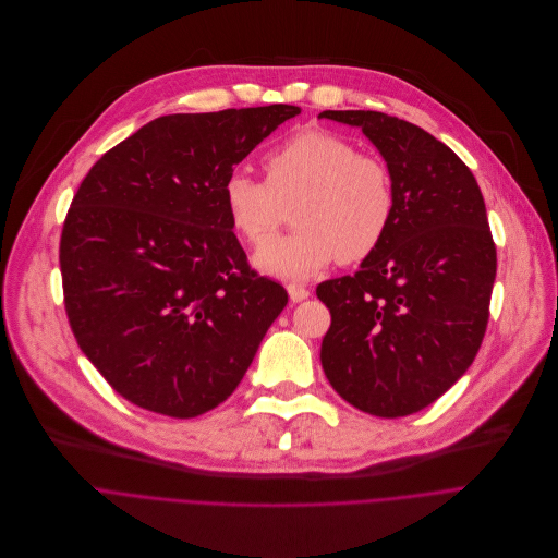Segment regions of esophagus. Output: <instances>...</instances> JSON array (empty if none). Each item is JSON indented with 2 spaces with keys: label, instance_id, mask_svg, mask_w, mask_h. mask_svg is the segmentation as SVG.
<instances>
[{
  "label": "esophagus",
  "instance_id": "esophagus-1",
  "mask_svg": "<svg viewBox=\"0 0 558 558\" xmlns=\"http://www.w3.org/2000/svg\"><path fill=\"white\" fill-rule=\"evenodd\" d=\"M288 294H290L292 303H299V301H305L310 296V290L305 286H301V283H290L288 286Z\"/></svg>",
  "mask_w": 558,
  "mask_h": 558
}]
</instances>
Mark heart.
<instances>
[{"mask_svg": "<svg viewBox=\"0 0 558 558\" xmlns=\"http://www.w3.org/2000/svg\"><path fill=\"white\" fill-rule=\"evenodd\" d=\"M266 180L227 175L225 204L235 231L259 246L290 205L298 229L262 246L255 266L279 279H307L339 257L374 255L396 217V182L387 162L327 130H301L264 158Z\"/></svg>", "mask_w": 558, "mask_h": 558, "instance_id": "heart-1", "label": "heart"}]
</instances>
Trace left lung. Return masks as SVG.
<instances>
[{
	"mask_svg": "<svg viewBox=\"0 0 558 558\" xmlns=\"http://www.w3.org/2000/svg\"><path fill=\"white\" fill-rule=\"evenodd\" d=\"M363 130L396 182V217L356 275L323 281L331 325L320 365L352 407L402 417L473 365L497 272L486 204L471 169L428 132L383 111H320Z\"/></svg>",
	"mask_w": 558,
	"mask_h": 558,
	"instance_id": "1",
	"label": "left lung"
}]
</instances>
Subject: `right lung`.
Masks as SVG:
<instances>
[{"mask_svg":"<svg viewBox=\"0 0 558 558\" xmlns=\"http://www.w3.org/2000/svg\"><path fill=\"white\" fill-rule=\"evenodd\" d=\"M294 105L160 117L81 182L61 235L65 312L100 376L130 402L195 417L242 383L288 303L257 277L225 180Z\"/></svg>","mask_w":558,"mask_h":558,"instance_id":"add662e5","label":"right lung"}]
</instances>
